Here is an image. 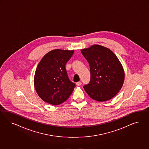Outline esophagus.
Returning a JSON list of instances; mask_svg holds the SVG:
<instances>
[{"label": "esophagus", "mask_w": 149, "mask_h": 149, "mask_svg": "<svg viewBox=\"0 0 149 149\" xmlns=\"http://www.w3.org/2000/svg\"><path fill=\"white\" fill-rule=\"evenodd\" d=\"M81 84H82V83H81V82L79 81V82H77L76 83V85H77V86H79L81 85Z\"/></svg>", "instance_id": "obj_1"}]
</instances>
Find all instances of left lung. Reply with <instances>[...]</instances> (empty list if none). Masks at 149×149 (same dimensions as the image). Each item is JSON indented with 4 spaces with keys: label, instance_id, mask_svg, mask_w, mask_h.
Returning <instances> with one entry per match:
<instances>
[{
    "label": "left lung",
    "instance_id": "left-lung-1",
    "mask_svg": "<svg viewBox=\"0 0 149 149\" xmlns=\"http://www.w3.org/2000/svg\"><path fill=\"white\" fill-rule=\"evenodd\" d=\"M90 64L91 81L84 86L92 99L107 101L117 95L125 80L122 65L112 51L103 46L93 45L81 50Z\"/></svg>",
    "mask_w": 149,
    "mask_h": 149
}]
</instances>
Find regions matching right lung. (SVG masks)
I'll return each instance as SVG.
<instances>
[{"instance_id":"1","label":"right lung","mask_w":149,"mask_h":149,"mask_svg":"<svg viewBox=\"0 0 149 149\" xmlns=\"http://www.w3.org/2000/svg\"><path fill=\"white\" fill-rule=\"evenodd\" d=\"M74 52V50H52L38 64L34 85L37 94L45 102L62 104L72 93L75 84L69 80L65 64Z\"/></svg>"}]
</instances>
